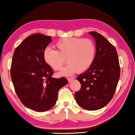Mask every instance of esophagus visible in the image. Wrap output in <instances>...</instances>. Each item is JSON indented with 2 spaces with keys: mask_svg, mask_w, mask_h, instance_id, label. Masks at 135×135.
<instances>
[{
  "mask_svg": "<svg viewBox=\"0 0 135 135\" xmlns=\"http://www.w3.org/2000/svg\"><path fill=\"white\" fill-rule=\"evenodd\" d=\"M74 79H75V78H73V77H71V78H67V79H68V82H70V81H73Z\"/></svg>",
  "mask_w": 135,
  "mask_h": 135,
  "instance_id": "1",
  "label": "esophagus"
}]
</instances>
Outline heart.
Masks as SVG:
<instances>
[{
  "label": "heart",
  "mask_w": 135,
  "mask_h": 135,
  "mask_svg": "<svg viewBox=\"0 0 135 135\" xmlns=\"http://www.w3.org/2000/svg\"><path fill=\"white\" fill-rule=\"evenodd\" d=\"M56 49L47 48L43 52L46 63L53 70H60L66 61L67 65L60 75L69 76L75 72L81 73L90 67L95 56L94 41L89 38H64L57 41Z\"/></svg>",
  "instance_id": "1"
}]
</instances>
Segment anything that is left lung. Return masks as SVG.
<instances>
[{"label": "left lung", "mask_w": 135, "mask_h": 135, "mask_svg": "<svg viewBox=\"0 0 135 135\" xmlns=\"http://www.w3.org/2000/svg\"><path fill=\"white\" fill-rule=\"evenodd\" d=\"M89 34L95 41L96 54L92 65L76 78L81 89L75 94L77 103L89 111L103 108L113 97L120 78V66L115 47L97 32Z\"/></svg>", "instance_id": "obj_1"}]
</instances>
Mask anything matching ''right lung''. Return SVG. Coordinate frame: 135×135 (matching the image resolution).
<instances>
[{
	"mask_svg": "<svg viewBox=\"0 0 135 135\" xmlns=\"http://www.w3.org/2000/svg\"><path fill=\"white\" fill-rule=\"evenodd\" d=\"M51 37L35 33L26 38L13 54L11 78L18 98L26 107L38 112L54 106L58 92L67 84L65 78H52L53 70L45 62L43 52Z\"/></svg>",
	"mask_w": 135,
	"mask_h": 135,
	"instance_id": "right-lung-1",
	"label": "right lung"
}]
</instances>
